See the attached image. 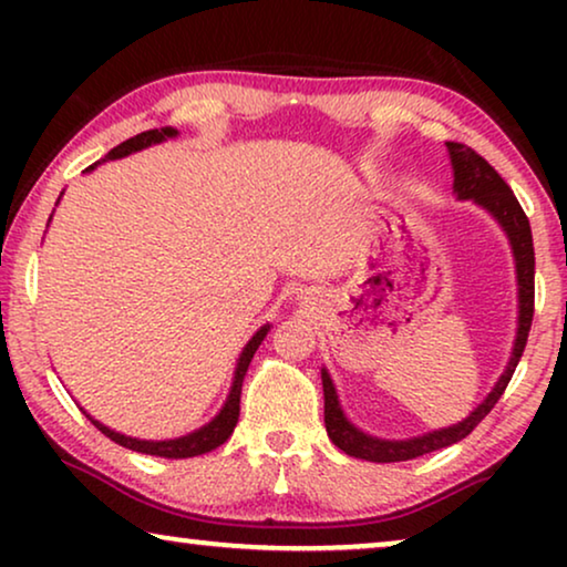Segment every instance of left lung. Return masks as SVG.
<instances>
[{"label":"left lung","mask_w":567,"mask_h":567,"mask_svg":"<svg viewBox=\"0 0 567 567\" xmlns=\"http://www.w3.org/2000/svg\"><path fill=\"white\" fill-rule=\"evenodd\" d=\"M446 150L452 154L456 196L475 198L480 206H485L487 212L501 221V227L506 229L511 247H514L516 274H518V305H522L514 355H511L508 369L503 371V377L498 379V384H495V390L487 394V400L467 417V421L449 425L444 431H433V433H425L421 439H408V441L371 439L359 429H353V425L346 421L343 410L338 405L336 386H332L328 371H322L324 429H328V436L332 444H336L340 452H346L348 456H355V460L379 462V464L408 462V460H415V456L436 452V449L452 446L464 436H470V433L480 425V421H483V417L495 408V402L501 400V394L506 392L511 377H514V371L518 367V359H522L526 348V338H529L532 317H534V243H532L529 219H526L524 208L516 200L514 190H511L508 183L495 173L491 162L480 157L472 146L460 144V142H446Z\"/></svg>","instance_id":"obj_1"}]
</instances>
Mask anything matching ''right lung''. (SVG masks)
<instances>
[{
    "label": "right lung",
    "mask_w": 567,
    "mask_h": 567,
    "mask_svg": "<svg viewBox=\"0 0 567 567\" xmlns=\"http://www.w3.org/2000/svg\"><path fill=\"white\" fill-rule=\"evenodd\" d=\"M177 131L175 128H154V131H144V134H136L126 138V142L115 146V150L107 152L105 159H118V157H126L131 152H138L144 150V146L150 144H157L162 138L167 136H175ZM95 165H90L87 169H92ZM268 328H260L255 332L250 343L245 346L243 355H239V363H237V371H235V384H231V392L227 398V405L221 408V413L214 417L212 423L204 425V429H198L196 433H188V436L183 439H173V441H138V439H131V436H121V433H115L111 429H105L103 423L97 421H90L97 425V431H103L107 439L115 441V444L126 446V449H134V452H142V454H152V456H167V460H188V456H198V454H206L212 452V449L221 446L224 441L231 436V431H235L237 425V417H239V394H243V379L247 374V367H250L255 351H258V346L262 343V338H266Z\"/></svg>",
    "instance_id": "1"
}]
</instances>
